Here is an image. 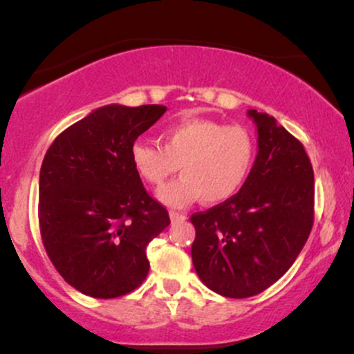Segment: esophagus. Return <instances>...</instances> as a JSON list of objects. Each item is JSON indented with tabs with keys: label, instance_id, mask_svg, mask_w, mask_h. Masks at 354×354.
<instances>
[{
	"label": "esophagus",
	"instance_id": "34e87169",
	"mask_svg": "<svg viewBox=\"0 0 354 354\" xmlns=\"http://www.w3.org/2000/svg\"><path fill=\"white\" fill-rule=\"evenodd\" d=\"M169 218H171V221H183V219H186V214L176 213V211H169Z\"/></svg>",
	"mask_w": 354,
	"mask_h": 354
}]
</instances>
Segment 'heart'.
Instances as JSON below:
<instances>
[{
  "label": "heart",
  "instance_id": "1",
  "mask_svg": "<svg viewBox=\"0 0 354 354\" xmlns=\"http://www.w3.org/2000/svg\"><path fill=\"white\" fill-rule=\"evenodd\" d=\"M129 158L138 176L156 188L180 169L183 176L158 191L166 206L185 208L200 198L218 205L245 186L256 161V140L241 124L186 118L165 129L161 146L133 143Z\"/></svg>",
  "mask_w": 354,
  "mask_h": 354
}]
</instances>
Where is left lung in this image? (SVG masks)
Here are the masks:
<instances>
[{"instance_id":"obj_1","label":"left lung","mask_w":354,"mask_h":354,"mask_svg":"<svg viewBox=\"0 0 354 354\" xmlns=\"http://www.w3.org/2000/svg\"><path fill=\"white\" fill-rule=\"evenodd\" d=\"M258 154L228 201L191 216L194 270L228 298H250L278 281L301 253L315 213V174L303 145L273 116L248 109Z\"/></svg>"}]
</instances>
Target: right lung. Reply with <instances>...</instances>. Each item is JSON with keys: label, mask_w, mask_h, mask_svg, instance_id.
I'll return each mask as SVG.
<instances>
[{"label": "right lung", "mask_w": 354, "mask_h": 354, "mask_svg": "<svg viewBox=\"0 0 354 354\" xmlns=\"http://www.w3.org/2000/svg\"><path fill=\"white\" fill-rule=\"evenodd\" d=\"M166 106L106 104L53 141L39 171V230L64 281L91 298L136 290L149 271L146 246L169 225L131 165L138 136Z\"/></svg>", "instance_id": "1"}]
</instances>
